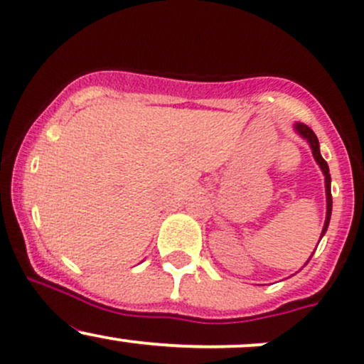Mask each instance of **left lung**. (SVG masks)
Instances as JSON below:
<instances>
[{
  "label": "left lung",
  "mask_w": 364,
  "mask_h": 364,
  "mask_svg": "<svg viewBox=\"0 0 364 364\" xmlns=\"http://www.w3.org/2000/svg\"><path fill=\"white\" fill-rule=\"evenodd\" d=\"M295 131H297L299 134H301L302 138L306 139L307 143H309L311 150H313V155H314V161L318 162V166L321 167L323 174H325V190H326V219H325V226H323V231H321V237L326 233V228L330 225V215H331V178H330V169H328V164H326L325 159L321 157V154H319V141L316 138V134H314V131L311 129L309 126H306V124L302 122H295ZM321 240V238H319ZM313 257V255H311ZM309 257V259H311ZM309 262V261H307ZM306 262V264H307Z\"/></svg>",
  "instance_id": "left-lung-1"
}]
</instances>
